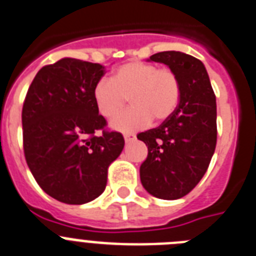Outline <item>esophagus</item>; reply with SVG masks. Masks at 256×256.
Wrapping results in <instances>:
<instances>
[{"label": "esophagus", "mask_w": 256, "mask_h": 256, "mask_svg": "<svg viewBox=\"0 0 256 256\" xmlns=\"http://www.w3.org/2000/svg\"><path fill=\"white\" fill-rule=\"evenodd\" d=\"M124 140H126V142H130V141L136 140V136L132 134V133H126L124 134Z\"/></svg>", "instance_id": "esophagus-1"}]
</instances>
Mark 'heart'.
Masks as SVG:
<instances>
[{
  "mask_svg": "<svg viewBox=\"0 0 256 256\" xmlns=\"http://www.w3.org/2000/svg\"><path fill=\"white\" fill-rule=\"evenodd\" d=\"M132 107L111 122L120 132L145 128L152 120L162 123L176 110L180 100L178 76L168 68L158 69L144 61H130L116 68L111 80L102 78L94 85L92 98L99 114L112 119L124 108L126 98Z\"/></svg>",
  "mask_w": 256,
  "mask_h": 256,
  "instance_id": "heart-1",
  "label": "heart"
}]
</instances>
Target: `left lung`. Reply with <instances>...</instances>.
<instances>
[{
    "mask_svg": "<svg viewBox=\"0 0 256 256\" xmlns=\"http://www.w3.org/2000/svg\"><path fill=\"white\" fill-rule=\"evenodd\" d=\"M148 61L168 65L178 76L180 100L161 126L137 134L148 146L140 179L158 199H180L202 180L216 149V96L206 66L196 57L166 50Z\"/></svg>",
    "mask_w": 256,
    "mask_h": 256,
    "instance_id": "8db88e82",
    "label": "left lung"
}]
</instances>
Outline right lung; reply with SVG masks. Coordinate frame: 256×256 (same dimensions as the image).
Returning a JSON list of instances; mask_svg holds the SVG:
<instances>
[{"label":"right lung","instance_id":"obj_1","mask_svg":"<svg viewBox=\"0 0 256 256\" xmlns=\"http://www.w3.org/2000/svg\"><path fill=\"white\" fill-rule=\"evenodd\" d=\"M103 76V65L64 57L38 72L23 103L27 164L42 190L65 204L102 195L108 166L124 148L122 133L103 130L92 98Z\"/></svg>","mask_w":256,"mask_h":256}]
</instances>
